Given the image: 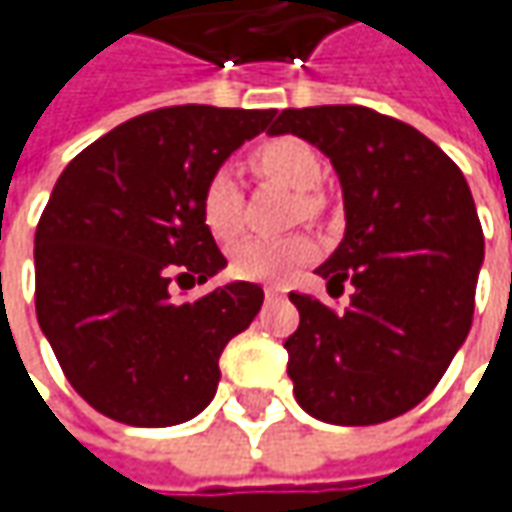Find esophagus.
I'll return each instance as SVG.
<instances>
[{"mask_svg":"<svg viewBox=\"0 0 512 512\" xmlns=\"http://www.w3.org/2000/svg\"><path fill=\"white\" fill-rule=\"evenodd\" d=\"M265 296H267V299H282V296H285V290H282L279 285H267Z\"/></svg>","mask_w":512,"mask_h":512,"instance_id":"esophagus-1","label":"esophagus"}]
</instances>
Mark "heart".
<instances>
[{
	"instance_id": "1",
	"label": "heart",
	"mask_w": 512,
	"mask_h": 512,
	"mask_svg": "<svg viewBox=\"0 0 512 512\" xmlns=\"http://www.w3.org/2000/svg\"><path fill=\"white\" fill-rule=\"evenodd\" d=\"M253 168L262 176L290 187L299 193V216L313 219L322 210V199L316 196V185L322 182V162L316 150L302 139L282 136L270 139L253 150L250 156ZM202 219L207 230L216 239H233L242 227V190L236 182V173L230 168H219L207 179L202 190ZM316 256V242L296 233L282 239H242L230 250V267L236 276L253 282H282L293 270H299Z\"/></svg>"
}]
</instances>
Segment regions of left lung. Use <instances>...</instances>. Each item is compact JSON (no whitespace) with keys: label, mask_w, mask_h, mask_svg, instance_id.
Returning a JSON list of instances; mask_svg holds the SVG:
<instances>
[{"label":"left lung","mask_w":512,"mask_h":512,"mask_svg":"<svg viewBox=\"0 0 512 512\" xmlns=\"http://www.w3.org/2000/svg\"><path fill=\"white\" fill-rule=\"evenodd\" d=\"M267 133L322 150L344 199L342 242L316 273L327 290L350 282L353 296L336 313L290 293L296 402L342 427L396 419L439 384L470 333L484 262L470 187L424 133L359 105L282 110Z\"/></svg>","instance_id":"left-lung-1"}]
</instances>
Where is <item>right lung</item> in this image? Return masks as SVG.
Returning a JSON list of instances; mask_svg holds the SVG:
<instances>
[{
	"label": "right lung",
	"mask_w": 512,
	"mask_h": 512,
	"mask_svg": "<svg viewBox=\"0 0 512 512\" xmlns=\"http://www.w3.org/2000/svg\"><path fill=\"white\" fill-rule=\"evenodd\" d=\"M276 110L182 105L136 116L85 148L36 227V319L68 382L102 416L170 427L199 416L219 356L262 310L265 290L205 285L227 259L202 219V190Z\"/></svg>",
	"instance_id": "add662e5"
}]
</instances>
